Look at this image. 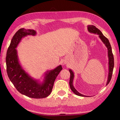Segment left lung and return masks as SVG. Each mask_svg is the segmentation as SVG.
Listing matches in <instances>:
<instances>
[{
  "label": "left lung",
  "mask_w": 120,
  "mask_h": 120,
  "mask_svg": "<svg viewBox=\"0 0 120 120\" xmlns=\"http://www.w3.org/2000/svg\"><path fill=\"white\" fill-rule=\"evenodd\" d=\"M88 31L90 32V33L97 34L99 35V37L101 39V41L104 43V44L106 45L107 48L108 49V58H109V72H108V79L107 82L106 83V86H107L109 83L110 82L111 78L112 75V71H113V69L114 67V59L113 54L112 53V48L111 45L108 39L105 37L103 35V34L99 29L97 28L96 26L94 25H89L88 26ZM69 71L70 72L71 76H70V86L71 90L76 95H78L79 96L81 97H88L87 96H85L79 93V92H78L77 90H76L73 86V80L74 78V73L72 71L71 69L69 70Z\"/></svg>",
  "instance_id": "obj_1"
}]
</instances>
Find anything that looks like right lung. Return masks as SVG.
<instances>
[{"label":"right lung","mask_w":120,"mask_h":120,"mask_svg":"<svg viewBox=\"0 0 120 120\" xmlns=\"http://www.w3.org/2000/svg\"><path fill=\"white\" fill-rule=\"evenodd\" d=\"M36 34L34 30L20 28L14 35L7 51L6 71L10 81L20 93L30 98L42 99L51 93L54 82L63 68L60 65L53 70L46 71L42 82L31 77L22 68L15 49L22 38Z\"/></svg>","instance_id":"right-lung-1"}]
</instances>
